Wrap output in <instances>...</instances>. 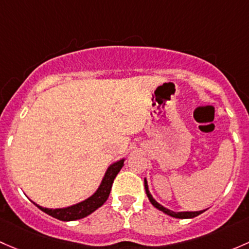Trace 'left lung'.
Listing matches in <instances>:
<instances>
[{
    "instance_id": "1",
    "label": "left lung",
    "mask_w": 249,
    "mask_h": 249,
    "mask_svg": "<svg viewBox=\"0 0 249 249\" xmlns=\"http://www.w3.org/2000/svg\"><path fill=\"white\" fill-rule=\"evenodd\" d=\"M145 191H146V194H147L148 199H150L151 204H152L153 206L157 207L158 210H160V211H163L164 213L169 214V216L175 217V218H182V219H184V218H194V217L199 216V214L202 213V212L205 211V210H204V211H196V212H174V211H171V210L165 209V207L162 206V205H160V204H158V202L156 201L155 199L152 198V196H151L150 192H148L147 182H146V180H145Z\"/></svg>"
}]
</instances>
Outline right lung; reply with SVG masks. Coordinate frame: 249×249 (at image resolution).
Instances as JSON below:
<instances>
[{
    "label": "right lung",
    "mask_w": 249,
    "mask_h": 249,
    "mask_svg": "<svg viewBox=\"0 0 249 249\" xmlns=\"http://www.w3.org/2000/svg\"><path fill=\"white\" fill-rule=\"evenodd\" d=\"M124 160H120V162L114 163L112 165H110V168L107 169L106 176H104L103 181H102L101 186L97 189L96 193L92 196H89V199H86L85 201L79 202V204L73 205V206L66 207V209H45V207L39 206V205L36 204V206L39 207L43 212L48 213L49 216L53 217V218H57L60 220H75V219H81L84 217L89 216L92 212L96 211L98 207H101L104 202L107 201V199L109 198L110 191H111L112 183H114L115 178L119 174V171L121 170V168L124 166Z\"/></svg>",
    "instance_id": "1"
}]
</instances>
